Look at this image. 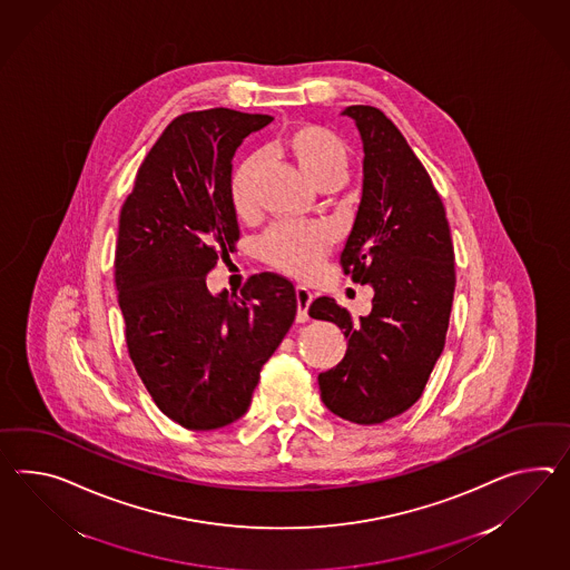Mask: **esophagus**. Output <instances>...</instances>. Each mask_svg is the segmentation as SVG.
Masks as SVG:
<instances>
[{"instance_id":"esophagus-1","label":"esophagus","mask_w":570,"mask_h":570,"mask_svg":"<svg viewBox=\"0 0 570 570\" xmlns=\"http://www.w3.org/2000/svg\"><path fill=\"white\" fill-rule=\"evenodd\" d=\"M313 303V294L305 286H296V305H298V313H296V321L305 323L308 321V306Z\"/></svg>"}]
</instances>
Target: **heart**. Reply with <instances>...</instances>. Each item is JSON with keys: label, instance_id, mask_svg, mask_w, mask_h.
<instances>
[{"label": "heart", "instance_id": "b5f03b06", "mask_svg": "<svg viewBox=\"0 0 570 570\" xmlns=\"http://www.w3.org/2000/svg\"><path fill=\"white\" fill-rule=\"evenodd\" d=\"M278 150L292 158L317 189H332L346 177V144L327 127L317 124L291 127L279 139ZM259 168L262 158L249 156L233 170L228 191L238 218H250L259 208ZM330 247L332 233L323 226L276 224L259 240V255L279 272L296 278H308L320 269Z\"/></svg>", "mask_w": 570, "mask_h": 570}]
</instances>
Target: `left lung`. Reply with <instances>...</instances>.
<instances>
[{
  "label": "left lung",
  "mask_w": 570,
  "mask_h": 570,
  "mask_svg": "<svg viewBox=\"0 0 570 570\" xmlns=\"http://www.w3.org/2000/svg\"><path fill=\"white\" fill-rule=\"evenodd\" d=\"M362 139V197L344 272L373 286V311L352 320L321 296L308 315L344 330L346 356L320 375L321 400L335 416L381 424L420 400L444 347L455 292V253L443 202L400 129L375 107L354 105Z\"/></svg>",
  "instance_id": "left-lung-1"
}]
</instances>
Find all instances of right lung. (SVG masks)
<instances>
[{
    "instance_id": "1",
    "label": "right lung",
    "mask_w": 570,
    "mask_h": 570,
    "mask_svg": "<svg viewBox=\"0 0 570 570\" xmlns=\"http://www.w3.org/2000/svg\"><path fill=\"white\" fill-rule=\"evenodd\" d=\"M269 115L185 112L154 144L127 197L115 284L129 356L156 405L189 431L245 416L265 362L296 315L292 282L247 279L212 294L206 276L238 240L233 156Z\"/></svg>"
}]
</instances>
